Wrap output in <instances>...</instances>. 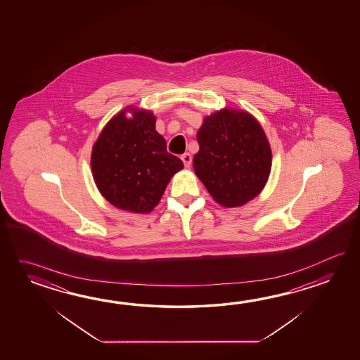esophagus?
<instances>
[{
	"label": "esophagus",
	"mask_w": 360,
	"mask_h": 360,
	"mask_svg": "<svg viewBox=\"0 0 360 360\" xmlns=\"http://www.w3.org/2000/svg\"><path fill=\"white\" fill-rule=\"evenodd\" d=\"M181 160H183L184 166H185V167H191V154L184 153L183 155H181Z\"/></svg>",
	"instance_id": "34e87169"
}]
</instances>
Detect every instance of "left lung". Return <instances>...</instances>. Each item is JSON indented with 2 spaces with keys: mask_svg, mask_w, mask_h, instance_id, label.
Segmentation results:
<instances>
[{
  "mask_svg": "<svg viewBox=\"0 0 360 360\" xmlns=\"http://www.w3.org/2000/svg\"><path fill=\"white\" fill-rule=\"evenodd\" d=\"M193 167L217 203L237 207L255 198L271 169L265 132L252 115L222 109L205 118Z\"/></svg>",
  "mask_w": 360,
  "mask_h": 360,
  "instance_id": "8db88e82",
  "label": "left lung"
}]
</instances>
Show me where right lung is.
Returning a JSON list of instances; mask_svg holds the SVG:
<instances>
[{
	"label": "right lung",
	"instance_id": "obj_1",
	"mask_svg": "<svg viewBox=\"0 0 360 360\" xmlns=\"http://www.w3.org/2000/svg\"><path fill=\"white\" fill-rule=\"evenodd\" d=\"M127 110L132 119L124 115ZM183 167L155 131L153 113L135 108L113 117L92 148V175L103 197L139 214L158 205L169 179Z\"/></svg>",
	"mask_w": 360,
	"mask_h": 360
}]
</instances>
